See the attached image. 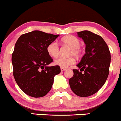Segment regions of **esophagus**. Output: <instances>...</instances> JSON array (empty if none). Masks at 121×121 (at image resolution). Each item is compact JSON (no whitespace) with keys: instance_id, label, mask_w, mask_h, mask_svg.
Returning <instances> with one entry per match:
<instances>
[{"instance_id":"1","label":"esophagus","mask_w":121,"mask_h":121,"mask_svg":"<svg viewBox=\"0 0 121 121\" xmlns=\"http://www.w3.org/2000/svg\"><path fill=\"white\" fill-rule=\"evenodd\" d=\"M65 70H66V68H64V67H61V70L62 72L64 71Z\"/></svg>"}]
</instances>
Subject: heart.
I'll return each instance as SVG.
<instances>
[{
  "label": "heart",
  "instance_id": "1",
  "mask_svg": "<svg viewBox=\"0 0 121 121\" xmlns=\"http://www.w3.org/2000/svg\"><path fill=\"white\" fill-rule=\"evenodd\" d=\"M61 42L64 45H68L71 48L69 51L70 55H74L76 57H79L81 55L82 50L80 47L81 41L79 39L73 36H67L62 38ZM47 52L52 57H57L59 54V47L58 44L55 42L50 43L48 45L47 48ZM75 59L73 57L64 58L59 57L54 61L55 66H60L61 67H67L68 66L74 64Z\"/></svg>",
  "mask_w": 121,
  "mask_h": 121
}]
</instances>
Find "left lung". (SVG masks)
<instances>
[{"mask_svg":"<svg viewBox=\"0 0 121 121\" xmlns=\"http://www.w3.org/2000/svg\"><path fill=\"white\" fill-rule=\"evenodd\" d=\"M86 45L85 54L77 64L79 69H73V76L69 85L73 92L85 97L96 93L104 84L109 73L110 52L104 39L88 30L78 32Z\"/></svg>","mask_w":121,"mask_h":121,"instance_id":"left-lung-1","label":"left lung"}]
</instances>
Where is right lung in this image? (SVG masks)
I'll return each instance as SVG.
<instances>
[{
  "mask_svg": "<svg viewBox=\"0 0 121 121\" xmlns=\"http://www.w3.org/2000/svg\"><path fill=\"white\" fill-rule=\"evenodd\" d=\"M59 35L35 30L23 34L15 45L12 55L13 74L21 90L38 98L49 92L54 78L61 72L58 66H48L53 61L47 48Z\"/></svg>",
  "mask_w": 121,
  "mask_h": 121,
  "instance_id": "1",
  "label": "right lung"
}]
</instances>
